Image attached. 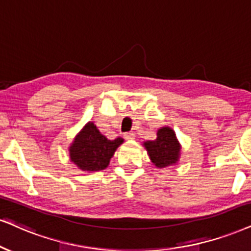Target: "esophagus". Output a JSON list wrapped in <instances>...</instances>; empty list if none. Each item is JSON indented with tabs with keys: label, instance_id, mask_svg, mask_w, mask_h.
Masks as SVG:
<instances>
[{
	"label": "esophagus",
	"instance_id": "obj_1",
	"mask_svg": "<svg viewBox=\"0 0 251 251\" xmlns=\"http://www.w3.org/2000/svg\"><path fill=\"white\" fill-rule=\"evenodd\" d=\"M125 138L126 140H128V141H130V140H134L135 138V134L132 131H130V132H126L125 134Z\"/></svg>",
	"mask_w": 251,
	"mask_h": 251
}]
</instances>
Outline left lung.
<instances>
[{
    "label": "left lung",
    "instance_id": "8db88e82",
    "mask_svg": "<svg viewBox=\"0 0 251 251\" xmlns=\"http://www.w3.org/2000/svg\"><path fill=\"white\" fill-rule=\"evenodd\" d=\"M143 145L151 162L159 169L175 165L180 157L181 147L176 132L170 126H162L157 131L156 140L144 142Z\"/></svg>",
    "mask_w": 251,
    "mask_h": 251
}]
</instances>
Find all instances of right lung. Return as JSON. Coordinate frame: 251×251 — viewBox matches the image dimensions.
<instances>
[{"label": "right lung", "mask_w": 251, "mask_h": 251, "mask_svg": "<svg viewBox=\"0 0 251 251\" xmlns=\"http://www.w3.org/2000/svg\"><path fill=\"white\" fill-rule=\"evenodd\" d=\"M123 138L108 140L99 131L97 126L88 122L70 145V158L82 171L94 172L104 170Z\"/></svg>", "instance_id": "1"}]
</instances>
